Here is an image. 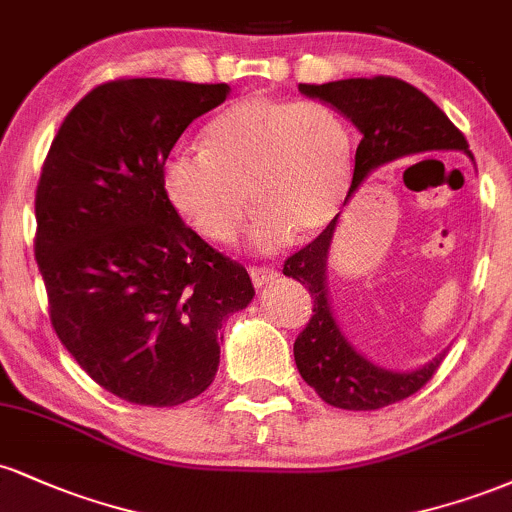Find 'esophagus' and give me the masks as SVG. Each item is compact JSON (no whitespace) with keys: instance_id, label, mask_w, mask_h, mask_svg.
<instances>
[{"instance_id":"1","label":"esophagus","mask_w":512,"mask_h":512,"mask_svg":"<svg viewBox=\"0 0 512 512\" xmlns=\"http://www.w3.org/2000/svg\"><path fill=\"white\" fill-rule=\"evenodd\" d=\"M248 272H250L252 284H255L257 289H262L264 284H269V281H274L276 274H279L274 267H264V264H252Z\"/></svg>"}]
</instances>
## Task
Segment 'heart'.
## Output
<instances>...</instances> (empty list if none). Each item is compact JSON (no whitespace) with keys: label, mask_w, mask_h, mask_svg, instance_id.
Returning <instances> with one entry per match:
<instances>
[{"label":"heart","mask_w":512,"mask_h":512,"mask_svg":"<svg viewBox=\"0 0 512 512\" xmlns=\"http://www.w3.org/2000/svg\"><path fill=\"white\" fill-rule=\"evenodd\" d=\"M351 182V137L330 105L240 98L204 127L202 151H178L163 166L175 211L211 243L236 238L250 207V238L274 250L334 221Z\"/></svg>","instance_id":"1"}]
</instances>
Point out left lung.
<instances>
[{"mask_svg":"<svg viewBox=\"0 0 512 512\" xmlns=\"http://www.w3.org/2000/svg\"><path fill=\"white\" fill-rule=\"evenodd\" d=\"M298 88L305 96L332 103L363 134L356 149L351 190L361 185L370 170L402 156L426 151H464L472 156L467 139L448 115L424 91L395 76L342 79L320 86L301 84ZM334 228L337 219L284 262V274L301 281L313 296V317L293 344V358L301 378L322 402L349 411L383 409L419 392L436 375L445 351L411 373H392L356 354L327 301L325 269Z\"/></svg>","mask_w":512,"mask_h":512,"instance_id":"8db88e82","label":"left lung"}]
</instances>
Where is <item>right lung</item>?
<instances>
[{
    "instance_id": "1",
    "label": "right lung",
    "mask_w": 512,
    "mask_h": 512,
    "mask_svg": "<svg viewBox=\"0 0 512 512\" xmlns=\"http://www.w3.org/2000/svg\"><path fill=\"white\" fill-rule=\"evenodd\" d=\"M228 84L115 79L88 91L52 139L35 190V260L50 322L103 390L178 407L214 380L221 322L255 289L245 267L185 226L163 166Z\"/></svg>"
}]
</instances>
